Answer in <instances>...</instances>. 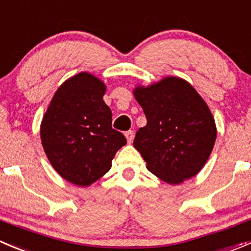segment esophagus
<instances>
[{
	"mask_svg": "<svg viewBox=\"0 0 251 251\" xmlns=\"http://www.w3.org/2000/svg\"><path fill=\"white\" fill-rule=\"evenodd\" d=\"M125 136H126V138H127V142L128 143H131L132 142V140H133V131H126L125 132Z\"/></svg>",
	"mask_w": 251,
	"mask_h": 251,
	"instance_id": "esophagus-1",
	"label": "esophagus"
}]
</instances>
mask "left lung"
<instances>
[{
	"label": "left lung",
	"mask_w": 251,
	"mask_h": 251,
	"mask_svg": "<svg viewBox=\"0 0 251 251\" xmlns=\"http://www.w3.org/2000/svg\"><path fill=\"white\" fill-rule=\"evenodd\" d=\"M133 96L147 119L133 140L147 169L168 184L195 176L207 162L217 136L205 100L177 77L136 87Z\"/></svg>",
	"instance_id": "obj_1"
}]
</instances>
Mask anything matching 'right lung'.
Masks as SVG:
<instances>
[{
    "label": "right lung",
    "instance_id": "add662e5",
    "mask_svg": "<svg viewBox=\"0 0 251 251\" xmlns=\"http://www.w3.org/2000/svg\"><path fill=\"white\" fill-rule=\"evenodd\" d=\"M105 84L81 72L61 84L44 115L40 137L53 169L77 186H88L111 168L126 138L111 127L103 100Z\"/></svg>",
    "mask_w": 251,
    "mask_h": 251
}]
</instances>
